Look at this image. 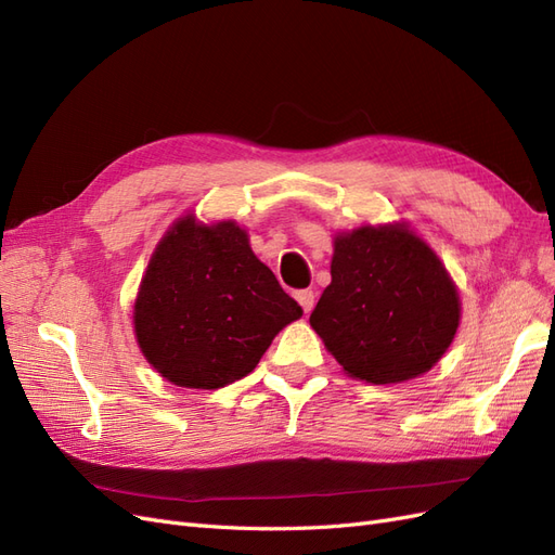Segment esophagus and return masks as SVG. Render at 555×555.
<instances>
[{
  "instance_id": "esophagus-1",
  "label": "esophagus",
  "mask_w": 555,
  "mask_h": 555,
  "mask_svg": "<svg viewBox=\"0 0 555 555\" xmlns=\"http://www.w3.org/2000/svg\"><path fill=\"white\" fill-rule=\"evenodd\" d=\"M296 300L300 304V308H304V312L310 314L312 308H314V292L312 289H300V292H296Z\"/></svg>"
}]
</instances>
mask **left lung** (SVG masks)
<instances>
[{"label": "left lung", "mask_w": 555, "mask_h": 555, "mask_svg": "<svg viewBox=\"0 0 555 555\" xmlns=\"http://www.w3.org/2000/svg\"><path fill=\"white\" fill-rule=\"evenodd\" d=\"M459 324L456 282L408 222L335 233L331 284L310 326L349 377L400 384L424 375Z\"/></svg>", "instance_id": "left-lung-1"}]
</instances>
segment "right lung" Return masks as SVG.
Masks as SVG:
<instances>
[{"label": "right lung", "mask_w": 555, "mask_h": 555, "mask_svg": "<svg viewBox=\"0 0 555 555\" xmlns=\"http://www.w3.org/2000/svg\"><path fill=\"white\" fill-rule=\"evenodd\" d=\"M304 310L257 259L233 220L178 217L157 243L133 300L145 361L176 386L220 389L255 371Z\"/></svg>", "instance_id": "1"}]
</instances>
